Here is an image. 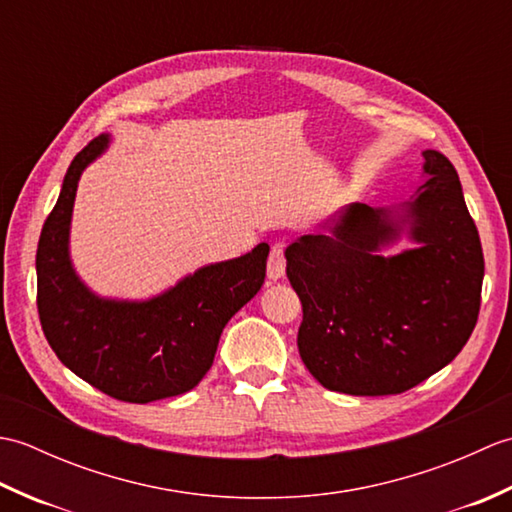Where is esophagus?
Listing matches in <instances>:
<instances>
[{
  "label": "esophagus",
  "instance_id": "34e87169",
  "mask_svg": "<svg viewBox=\"0 0 512 512\" xmlns=\"http://www.w3.org/2000/svg\"><path fill=\"white\" fill-rule=\"evenodd\" d=\"M268 279H281L286 275V257H284V246L275 244L270 248V255H268Z\"/></svg>",
  "mask_w": 512,
  "mask_h": 512
}]
</instances>
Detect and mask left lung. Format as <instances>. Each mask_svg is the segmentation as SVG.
<instances>
[{"label": "left lung", "instance_id": "1", "mask_svg": "<svg viewBox=\"0 0 512 512\" xmlns=\"http://www.w3.org/2000/svg\"><path fill=\"white\" fill-rule=\"evenodd\" d=\"M424 180L400 209L352 202L286 248L301 299V361L325 389L389 396L449 365L480 314L484 255L458 171L422 151ZM407 230L416 249L379 250Z\"/></svg>", "mask_w": 512, "mask_h": 512}]
</instances>
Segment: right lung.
Returning a JSON list of instances; mask_svg holds the SVG:
<instances>
[{
    "instance_id": "right-lung-1",
    "label": "right lung",
    "mask_w": 512,
    "mask_h": 512,
    "mask_svg": "<svg viewBox=\"0 0 512 512\" xmlns=\"http://www.w3.org/2000/svg\"><path fill=\"white\" fill-rule=\"evenodd\" d=\"M101 134L74 156L37 246V308L59 361L116 400L145 405L180 396L209 372L224 325L266 277L270 246L195 270L145 301L105 299L70 259V222L85 167L110 147Z\"/></svg>"
}]
</instances>
